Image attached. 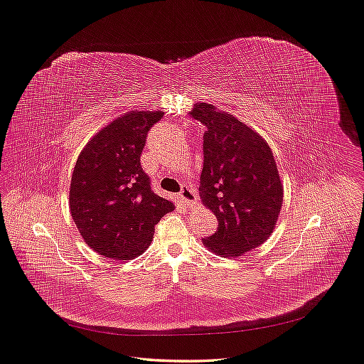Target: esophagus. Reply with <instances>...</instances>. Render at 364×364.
<instances>
[{"mask_svg":"<svg viewBox=\"0 0 364 364\" xmlns=\"http://www.w3.org/2000/svg\"><path fill=\"white\" fill-rule=\"evenodd\" d=\"M178 198H180V200H181L184 205H192V203L196 202V195L193 193V190L188 188L187 186L181 188V192H180Z\"/></svg>","mask_w":364,"mask_h":364,"instance_id":"esophagus-1","label":"esophagus"}]
</instances>
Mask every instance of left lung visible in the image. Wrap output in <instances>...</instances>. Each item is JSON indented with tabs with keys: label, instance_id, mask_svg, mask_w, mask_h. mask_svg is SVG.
<instances>
[{
	"label": "left lung",
	"instance_id": "obj_1",
	"mask_svg": "<svg viewBox=\"0 0 364 364\" xmlns=\"http://www.w3.org/2000/svg\"><path fill=\"white\" fill-rule=\"evenodd\" d=\"M188 114L206 127L199 195L218 220L202 242L217 255L240 257L269 239L279 220L283 184L273 151L230 112L196 103Z\"/></svg>",
	"mask_w": 364,
	"mask_h": 364
}]
</instances>
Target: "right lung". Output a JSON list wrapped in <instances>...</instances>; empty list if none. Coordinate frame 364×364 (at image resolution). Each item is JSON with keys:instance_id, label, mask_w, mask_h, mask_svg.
I'll return each mask as SVG.
<instances>
[{"instance_id": "right-lung-1", "label": "right lung", "mask_w": 364, "mask_h": 364, "mask_svg": "<svg viewBox=\"0 0 364 364\" xmlns=\"http://www.w3.org/2000/svg\"><path fill=\"white\" fill-rule=\"evenodd\" d=\"M162 110H131L103 127L75 164L69 205L84 242L99 255L132 259L176 205L151 192L140 156L147 131Z\"/></svg>"}]
</instances>
